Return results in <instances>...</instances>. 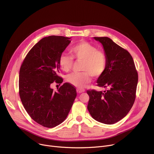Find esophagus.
I'll list each match as a JSON object with an SVG mask.
<instances>
[{
    "label": "esophagus",
    "instance_id": "34e87169",
    "mask_svg": "<svg viewBox=\"0 0 154 154\" xmlns=\"http://www.w3.org/2000/svg\"><path fill=\"white\" fill-rule=\"evenodd\" d=\"M85 92V90L83 89V88H77V92L79 93V94L82 93V92Z\"/></svg>",
    "mask_w": 154,
    "mask_h": 154
}]
</instances>
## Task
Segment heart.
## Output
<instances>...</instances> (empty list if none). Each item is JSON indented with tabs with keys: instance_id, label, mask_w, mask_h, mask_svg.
<instances>
[{
	"instance_id": "obj_1",
	"label": "heart",
	"mask_w": 154,
	"mask_h": 154,
	"mask_svg": "<svg viewBox=\"0 0 154 154\" xmlns=\"http://www.w3.org/2000/svg\"><path fill=\"white\" fill-rule=\"evenodd\" d=\"M70 51L74 58L82 61V70L84 72L68 75L66 80L69 83L77 87H82L91 82L92 76L97 77L103 74L107 65L106 55L95 45L81 41L73 46ZM59 63L61 69L67 72L72 67L73 58L66 53H62L60 55Z\"/></svg>"
}]
</instances>
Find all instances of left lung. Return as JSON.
I'll use <instances>...</instances> for the list:
<instances>
[{"mask_svg": "<svg viewBox=\"0 0 154 154\" xmlns=\"http://www.w3.org/2000/svg\"><path fill=\"white\" fill-rule=\"evenodd\" d=\"M99 42L107 57L103 74L97 80L107 91H87V109L91 116L105 124H114L125 117L135 99L138 74L129 52L107 37H93Z\"/></svg>", "mask_w": 154, "mask_h": 154, "instance_id": "1", "label": "left lung"}]
</instances>
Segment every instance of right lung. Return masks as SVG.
<instances>
[{
    "instance_id": "obj_1",
    "label": "right lung",
    "mask_w": 154,
    "mask_h": 154,
    "mask_svg": "<svg viewBox=\"0 0 154 154\" xmlns=\"http://www.w3.org/2000/svg\"><path fill=\"white\" fill-rule=\"evenodd\" d=\"M70 38L51 35L38 41L29 52L19 72V95L30 117L38 124L52 128L69 114L77 96L75 88L63 84L56 92L51 88L58 75L60 55L70 43Z\"/></svg>"
}]
</instances>
